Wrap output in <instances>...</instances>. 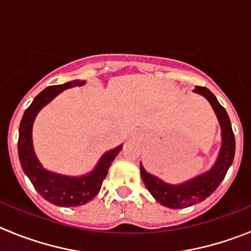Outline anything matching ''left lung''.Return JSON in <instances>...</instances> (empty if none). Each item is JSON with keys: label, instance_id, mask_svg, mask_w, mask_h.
Wrapping results in <instances>:
<instances>
[{"label": "left lung", "instance_id": "8db88e82", "mask_svg": "<svg viewBox=\"0 0 251 251\" xmlns=\"http://www.w3.org/2000/svg\"><path fill=\"white\" fill-rule=\"evenodd\" d=\"M195 94L201 95L210 102L215 112L221 128V146L216 161L210 170L195 176L187 181L180 184H169L157 176L149 174L144 165L140 162V173L144 184L155 198L156 201L170 209H182L191 206L198 202L204 201L218 189L220 182L224 180L226 171L231 166L235 155V137L232 132L230 119L223 106L219 103L215 95L206 87L196 86Z\"/></svg>", "mask_w": 251, "mask_h": 251}]
</instances>
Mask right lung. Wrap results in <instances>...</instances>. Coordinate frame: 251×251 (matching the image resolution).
I'll list each match as a JSON object with an SVG mask.
<instances>
[{
    "label": "right lung",
    "mask_w": 251,
    "mask_h": 251,
    "mask_svg": "<svg viewBox=\"0 0 251 251\" xmlns=\"http://www.w3.org/2000/svg\"><path fill=\"white\" fill-rule=\"evenodd\" d=\"M82 85H85V81L74 80L64 85L46 87L33 99L32 103L25 111L20 124L19 157L22 170L28 176L38 194L45 200L57 206H80L92 200L100 191L101 185L109 173L112 161L123 149V145H120L112 150L106 151L94 170L81 176H69L53 173L45 169L41 162L38 161L32 144V126L36 116L41 111L42 107L51 102L64 90Z\"/></svg>",
    "instance_id": "add662e5"
}]
</instances>
